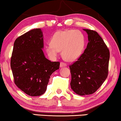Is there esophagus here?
<instances>
[{
	"mask_svg": "<svg viewBox=\"0 0 121 121\" xmlns=\"http://www.w3.org/2000/svg\"><path fill=\"white\" fill-rule=\"evenodd\" d=\"M67 66V64H66V63H65V62H60V67L61 68L65 67V66Z\"/></svg>",
	"mask_w": 121,
	"mask_h": 121,
	"instance_id": "1",
	"label": "esophagus"
}]
</instances>
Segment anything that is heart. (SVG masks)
<instances>
[{"instance_id":"1","label":"heart","mask_w":121,"mask_h":121,"mask_svg":"<svg viewBox=\"0 0 121 121\" xmlns=\"http://www.w3.org/2000/svg\"><path fill=\"white\" fill-rule=\"evenodd\" d=\"M84 35L80 30H58L53 35L46 52L55 57L61 51L62 57L68 61H73L81 55L85 46Z\"/></svg>"}]
</instances>
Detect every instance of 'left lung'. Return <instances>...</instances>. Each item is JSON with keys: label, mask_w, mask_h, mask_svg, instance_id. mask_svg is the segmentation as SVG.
Returning <instances> with one entry per match:
<instances>
[{"label": "left lung", "mask_w": 121, "mask_h": 121, "mask_svg": "<svg viewBox=\"0 0 121 121\" xmlns=\"http://www.w3.org/2000/svg\"><path fill=\"white\" fill-rule=\"evenodd\" d=\"M88 35L86 48L73 64L69 65L72 89L80 95L95 92L108 75L110 52L96 31L84 29Z\"/></svg>", "instance_id": "obj_1"}]
</instances>
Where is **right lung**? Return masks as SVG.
<instances>
[{
    "instance_id": "right-lung-1",
    "label": "right lung",
    "mask_w": 121,
    "mask_h": 121,
    "mask_svg": "<svg viewBox=\"0 0 121 121\" xmlns=\"http://www.w3.org/2000/svg\"><path fill=\"white\" fill-rule=\"evenodd\" d=\"M43 42L42 31L37 28L17 37L13 44L11 68L14 82L30 96L44 94L50 76L59 69L60 62H51L45 58Z\"/></svg>"
}]
</instances>
